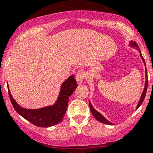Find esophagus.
Instances as JSON below:
<instances>
[{
	"instance_id": "34e87169",
	"label": "esophagus",
	"mask_w": 153,
	"mask_h": 153,
	"mask_svg": "<svg viewBox=\"0 0 153 153\" xmlns=\"http://www.w3.org/2000/svg\"><path fill=\"white\" fill-rule=\"evenodd\" d=\"M86 78V73L84 71H79V72H77L76 75H75V79L76 81L78 82V84H82L84 82V79Z\"/></svg>"
}]
</instances>
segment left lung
Wrapping results in <instances>:
<instances>
[{
  "label": "left lung",
  "instance_id": "1",
  "mask_svg": "<svg viewBox=\"0 0 153 153\" xmlns=\"http://www.w3.org/2000/svg\"><path fill=\"white\" fill-rule=\"evenodd\" d=\"M130 44H131V46H132V47H135L136 48H138V49H139V48H138V44H137L135 42H132V41H131ZM139 52H140V56H141V59H142L143 61V64H144V65L146 66V64H145L144 58H143V56H142V55H141V52H140V50H139ZM145 75H146V82H145V86H144V89H143V92H142V95H141V99H140L139 102H138V106H137V109H138V108L141 105V104H142V103H143V100H144L145 96H146V89H147V86H148V77H147V72H146V68H145ZM89 108H90L91 112H92V115H93V116L95 117V118H96V119L98 120V121H99L100 122L104 123V124H112V123L109 122V121H107V120H106V118H104V117L103 116V115H101V113H99V112H97V111L95 110V109H94L93 106H92V104H91L90 101H89Z\"/></svg>",
  "mask_w": 153,
  "mask_h": 153
}]
</instances>
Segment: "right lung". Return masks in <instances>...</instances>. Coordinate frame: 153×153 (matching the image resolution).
I'll return each instance as SVG.
<instances>
[{"instance_id":"add662e5","label":"right lung","mask_w":153,"mask_h":153,"mask_svg":"<svg viewBox=\"0 0 153 153\" xmlns=\"http://www.w3.org/2000/svg\"><path fill=\"white\" fill-rule=\"evenodd\" d=\"M78 86L74 75H71L63 83L58 101L53 106L38 109H27L21 107L15 102L8 89L10 101L14 109L20 115L39 127H49L61 122L67 111L69 97Z\"/></svg>"}]
</instances>
